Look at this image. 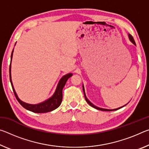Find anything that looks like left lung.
<instances>
[{"label":"left lung","instance_id":"left-lung-1","mask_svg":"<svg viewBox=\"0 0 149 149\" xmlns=\"http://www.w3.org/2000/svg\"><path fill=\"white\" fill-rule=\"evenodd\" d=\"M129 37H130V41H132L133 44L135 45V42L134 39H133V37L132 36V35H130V34H129ZM83 89H84V95H85V100H86L88 104H89L90 106H91L92 107H93V108H96V109H97V110H102V111H113V110H118V109H120V108H122V107H120V108H116V109H113V110L104 109V108H99V107H96V106L93 105V104H92V103L91 102L89 101V100L87 99L86 96H85V90H84V87H83ZM123 107H124V106H123Z\"/></svg>","mask_w":149,"mask_h":149}]
</instances>
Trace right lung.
Instances as JSON below:
<instances>
[{"mask_svg":"<svg viewBox=\"0 0 149 149\" xmlns=\"http://www.w3.org/2000/svg\"><path fill=\"white\" fill-rule=\"evenodd\" d=\"M14 50V49H13ZM13 50L11 54V61L12 58V55H13ZM11 62L10 65V80L11 85L12 87V89H13L14 93L15 95V97H16V99L19 103L21 104L22 107L26 108V109L28 110L29 111H31V112H33L35 113H45L48 112H50V111H52L56 109L58 107H59L61 104L62 100V89L64 88V85L66 83L67 80L68 78H70L71 76H72V74H68L67 75L63 76L61 79L60 80L59 84L58 85V87L56 88V91H55L54 95L49 99V100H46V101L42 103H40L39 104H27V103H25L22 102V100L19 99V98L17 97L16 92H15V90L13 87V85H12V82L11 79Z\"/></svg>","mask_w":149,"mask_h":149,"instance_id":"1","label":"right lung"}]
</instances>
